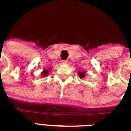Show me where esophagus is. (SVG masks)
I'll use <instances>...</instances> for the list:
<instances>
[{
  "label": "esophagus",
  "mask_w": 131,
  "mask_h": 131,
  "mask_svg": "<svg viewBox=\"0 0 131 131\" xmlns=\"http://www.w3.org/2000/svg\"><path fill=\"white\" fill-rule=\"evenodd\" d=\"M67 62H68V61L67 60H62L61 61V63H63V64H67Z\"/></svg>",
  "instance_id": "34e87169"
}]
</instances>
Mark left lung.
I'll return each mask as SVG.
<instances>
[{
	"instance_id": "obj_1",
	"label": "left lung",
	"mask_w": 131,
	"mask_h": 131,
	"mask_svg": "<svg viewBox=\"0 0 131 131\" xmlns=\"http://www.w3.org/2000/svg\"><path fill=\"white\" fill-rule=\"evenodd\" d=\"M78 74H79V77H80V78H81V79L83 77H85V72H79V73H78Z\"/></svg>"
}]
</instances>
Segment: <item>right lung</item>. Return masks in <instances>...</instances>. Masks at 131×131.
I'll list each match as a JSON object with an SVG mask.
<instances>
[{
	"label": "right lung",
	"mask_w": 131,
	"mask_h": 131,
	"mask_svg": "<svg viewBox=\"0 0 131 131\" xmlns=\"http://www.w3.org/2000/svg\"><path fill=\"white\" fill-rule=\"evenodd\" d=\"M48 71L47 70H43V72H42V73H43V75H44V76H46V75H47V74H48Z\"/></svg>",
	"instance_id": "1"
}]
</instances>
